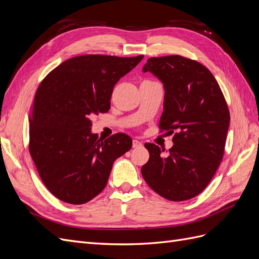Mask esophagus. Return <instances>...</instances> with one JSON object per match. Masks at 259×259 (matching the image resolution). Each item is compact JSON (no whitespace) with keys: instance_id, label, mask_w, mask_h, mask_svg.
<instances>
[{"instance_id":"obj_1","label":"esophagus","mask_w":259,"mask_h":259,"mask_svg":"<svg viewBox=\"0 0 259 259\" xmlns=\"http://www.w3.org/2000/svg\"><path fill=\"white\" fill-rule=\"evenodd\" d=\"M143 147V144L138 142V140H133V148H142Z\"/></svg>"}]
</instances>
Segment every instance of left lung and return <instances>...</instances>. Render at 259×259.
Here are the masks:
<instances>
[{
    "label": "left lung",
    "mask_w": 259,
    "mask_h": 259,
    "mask_svg": "<svg viewBox=\"0 0 259 259\" xmlns=\"http://www.w3.org/2000/svg\"><path fill=\"white\" fill-rule=\"evenodd\" d=\"M143 71L163 82L165 98L159 128L174 134L166 156L156 145L145 144L150 156L142 167L143 177L169 201L192 199L205 189L223 160L228 105L214 75L197 60L180 55L151 57Z\"/></svg>",
    "instance_id": "left-lung-1"
}]
</instances>
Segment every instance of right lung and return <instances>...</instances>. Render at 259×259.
Here are the masks:
<instances>
[{
  "mask_svg": "<svg viewBox=\"0 0 259 259\" xmlns=\"http://www.w3.org/2000/svg\"><path fill=\"white\" fill-rule=\"evenodd\" d=\"M144 55H82L46 75L30 114L29 151L50 192L70 204H84L104 190L114 160L132 148L126 134L106 140L91 133V120L110 109L116 82Z\"/></svg>",
  "mask_w": 259,
  "mask_h": 259,
  "instance_id": "obj_1",
  "label": "right lung"
}]
</instances>
